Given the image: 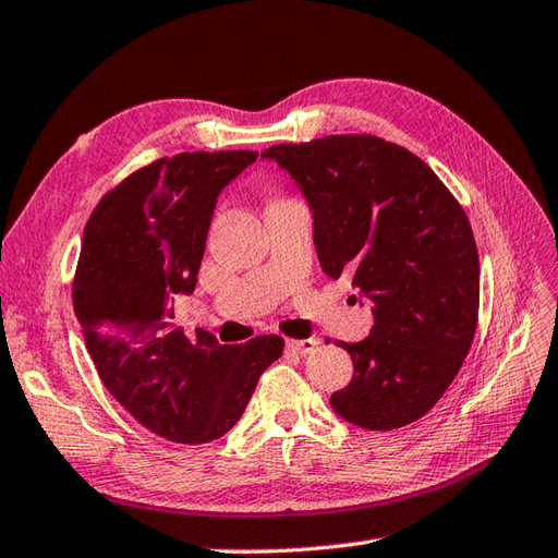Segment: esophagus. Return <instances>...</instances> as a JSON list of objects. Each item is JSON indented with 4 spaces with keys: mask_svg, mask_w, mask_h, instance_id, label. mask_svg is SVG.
<instances>
[{
    "mask_svg": "<svg viewBox=\"0 0 558 558\" xmlns=\"http://www.w3.org/2000/svg\"><path fill=\"white\" fill-rule=\"evenodd\" d=\"M288 347L292 349V352H296V354H311L318 347V340H314V338H308V340H290Z\"/></svg>",
    "mask_w": 558,
    "mask_h": 558,
    "instance_id": "34e87169",
    "label": "esophagus"
}]
</instances>
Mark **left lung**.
<instances>
[{"label":"left lung","mask_w":558,"mask_h":558,"mask_svg":"<svg viewBox=\"0 0 558 558\" xmlns=\"http://www.w3.org/2000/svg\"><path fill=\"white\" fill-rule=\"evenodd\" d=\"M274 159L314 214L330 278H352L373 311L366 340L340 342L354 378L330 397L364 430L418 421L469 354L481 304V262L461 204L433 168L375 135L274 145Z\"/></svg>","instance_id":"left-lung-1"}]
</instances>
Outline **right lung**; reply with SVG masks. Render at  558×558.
Listing matches in <instances>:
<instances>
[{
  "label": "right lung",
  "instance_id": "add662e5",
  "mask_svg": "<svg viewBox=\"0 0 558 558\" xmlns=\"http://www.w3.org/2000/svg\"><path fill=\"white\" fill-rule=\"evenodd\" d=\"M250 149L183 151L104 194L85 226L73 308L104 387L131 416L180 445L223 437L247 409L282 338L218 344L173 323V294L197 284L218 194L256 161Z\"/></svg>",
  "mask_w": 558,
  "mask_h": 558
}]
</instances>
